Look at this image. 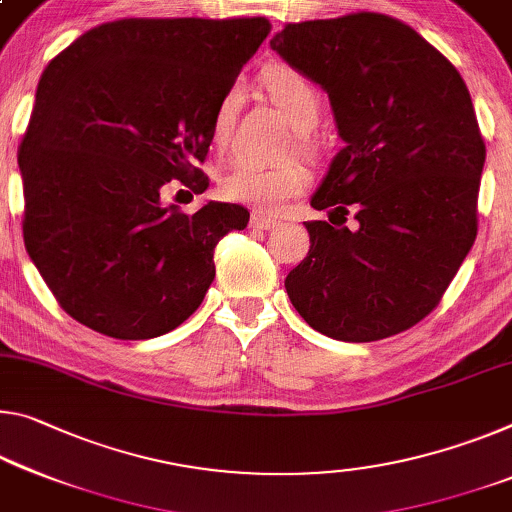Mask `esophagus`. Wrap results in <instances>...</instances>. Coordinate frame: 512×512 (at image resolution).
<instances>
[{
	"instance_id": "esophagus-1",
	"label": "esophagus",
	"mask_w": 512,
	"mask_h": 512,
	"mask_svg": "<svg viewBox=\"0 0 512 512\" xmlns=\"http://www.w3.org/2000/svg\"><path fill=\"white\" fill-rule=\"evenodd\" d=\"M250 225L257 227V230H273V227L280 225V221H275V218H271V216L253 214V218H250Z\"/></svg>"
}]
</instances>
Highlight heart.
<instances>
[{
  "mask_svg": "<svg viewBox=\"0 0 512 512\" xmlns=\"http://www.w3.org/2000/svg\"><path fill=\"white\" fill-rule=\"evenodd\" d=\"M264 88L291 125L298 129H310L316 125L321 113V100L310 79L289 68H273L264 75ZM234 107H237V91H227L216 104L212 139L218 145L225 143L227 134H230ZM305 184L307 173L300 164H237L232 170H227L221 180V193L227 200L273 212L285 200L298 196L305 189Z\"/></svg>",
  "mask_w": 512,
  "mask_h": 512,
  "instance_id": "b5f03b06",
  "label": "heart"
}]
</instances>
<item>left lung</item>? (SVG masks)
<instances>
[{"label": "left lung", "mask_w": 512, "mask_h": 512, "mask_svg": "<svg viewBox=\"0 0 512 512\" xmlns=\"http://www.w3.org/2000/svg\"><path fill=\"white\" fill-rule=\"evenodd\" d=\"M271 50L330 97L344 148L310 205L358 230L307 221L291 305L321 335L378 342L440 303L474 246L485 164L460 72L415 29L378 13L287 24Z\"/></svg>", "instance_id": "8db88e82"}]
</instances>
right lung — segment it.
Segmentation results:
<instances>
[{
  "instance_id": "obj_1",
  "label": "right lung",
  "mask_w": 512,
  "mask_h": 512,
  "mask_svg": "<svg viewBox=\"0 0 512 512\" xmlns=\"http://www.w3.org/2000/svg\"><path fill=\"white\" fill-rule=\"evenodd\" d=\"M264 18L100 24L54 56L20 145L24 246L72 319L113 339H152L198 310L214 248L248 209L196 214L161 186H209L196 166L216 104L269 36Z\"/></svg>"
}]
</instances>
